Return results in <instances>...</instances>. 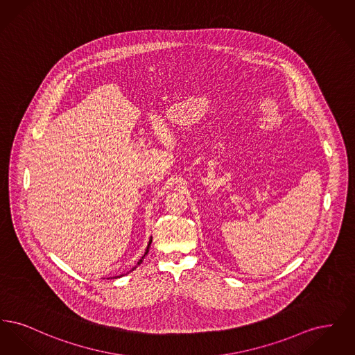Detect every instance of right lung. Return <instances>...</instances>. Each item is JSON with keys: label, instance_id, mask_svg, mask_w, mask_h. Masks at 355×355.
<instances>
[{"label": "right lung", "instance_id": "1", "mask_svg": "<svg viewBox=\"0 0 355 355\" xmlns=\"http://www.w3.org/2000/svg\"><path fill=\"white\" fill-rule=\"evenodd\" d=\"M150 243H152V239H150V241H149V245H148V249H146V252H145V255H146V254H148V252H149V248H150ZM145 255H144V257H145ZM144 257H142V258H144ZM141 262H142V259H139V262H138V265H139V263H141Z\"/></svg>", "mask_w": 355, "mask_h": 355}]
</instances>
